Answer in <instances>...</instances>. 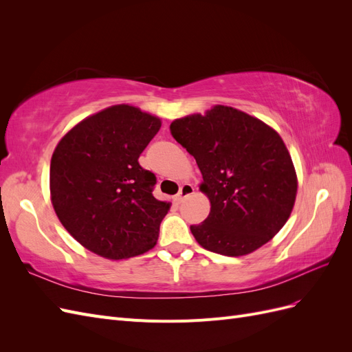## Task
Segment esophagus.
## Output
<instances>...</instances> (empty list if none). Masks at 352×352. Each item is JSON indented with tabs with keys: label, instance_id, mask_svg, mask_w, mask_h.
I'll list each match as a JSON object with an SVG mask.
<instances>
[{
	"label": "esophagus",
	"instance_id": "1",
	"mask_svg": "<svg viewBox=\"0 0 352 352\" xmlns=\"http://www.w3.org/2000/svg\"><path fill=\"white\" fill-rule=\"evenodd\" d=\"M194 192H195V189H194L192 185H190V184H184L182 186H180V189H179V194L176 195V202H182L186 197L192 195Z\"/></svg>",
	"mask_w": 352,
	"mask_h": 352
}]
</instances>
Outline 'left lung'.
Instances as JSON below:
<instances>
[{"mask_svg":"<svg viewBox=\"0 0 352 352\" xmlns=\"http://www.w3.org/2000/svg\"><path fill=\"white\" fill-rule=\"evenodd\" d=\"M195 158L210 214L190 232L202 248L241 257L267 243L289 219L298 189L289 151L273 127L228 105L170 124Z\"/></svg>","mask_w":352,"mask_h":352,"instance_id":"8db88e82","label":"left lung"}]
</instances>
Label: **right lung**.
<instances>
[{
  "label": "right lung",
  "mask_w": 352,
  "mask_h": 352,
  "mask_svg": "<svg viewBox=\"0 0 352 352\" xmlns=\"http://www.w3.org/2000/svg\"><path fill=\"white\" fill-rule=\"evenodd\" d=\"M162 119L129 104L104 109L61 138L51 157L50 194L61 225L109 260L155 247L170 202L153 195L154 173L138 163Z\"/></svg>",
  "instance_id": "right-lung-1"
}]
</instances>
